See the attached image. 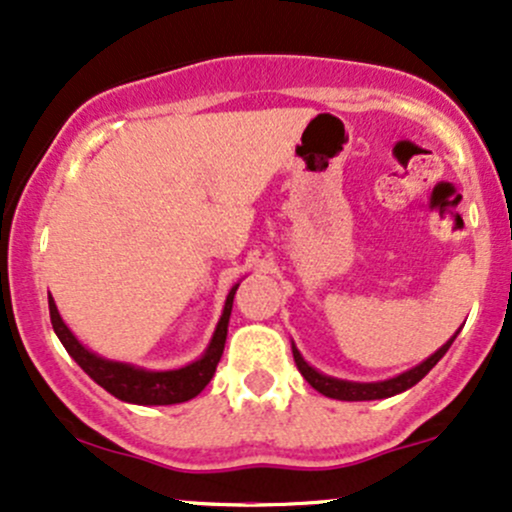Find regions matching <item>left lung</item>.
<instances>
[{"label":"left lung","instance_id":"1","mask_svg":"<svg viewBox=\"0 0 512 512\" xmlns=\"http://www.w3.org/2000/svg\"><path fill=\"white\" fill-rule=\"evenodd\" d=\"M457 333H454L452 338H449L445 345L435 352V355H430L420 364H415V367L408 369V372L391 376V379H384V381L335 379V376H328V374L318 372L316 367H311V364L301 357V352L296 350L294 342H291V352H294V362H296V367H299V372L303 374V379H306L318 393H323V396L335 398V401H379V398H391V396H396V393L408 391L411 386L418 384V381L423 379V376L428 374L442 357H445V352L449 350V345H452L454 338H457Z\"/></svg>","mask_w":512,"mask_h":512}]
</instances>
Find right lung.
Returning <instances> with one entry per match:
<instances>
[{
  "instance_id": "obj_1",
  "label": "right lung",
  "mask_w": 512,
  "mask_h": 512,
  "mask_svg": "<svg viewBox=\"0 0 512 512\" xmlns=\"http://www.w3.org/2000/svg\"><path fill=\"white\" fill-rule=\"evenodd\" d=\"M240 282L228 291L226 303H223V313L218 318L216 330H213L209 347L204 350V355L194 362L184 364L179 369H143L136 364L128 362H116V359L99 357L97 352L87 350L80 340L75 338L70 328L65 325V320L60 318L58 306H55L53 296L48 294V308H50V323H53L55 335H58L67 355L75 359L77 364L92 376L94 381L116 396L119 401L136 403V406H172V403H184L189 398L199 396L206 389V384L213 379L218 362H221L223 347H226L228 338V320L230 311H233V296L238 291Z\"/></svg>"
}]
</instances>
